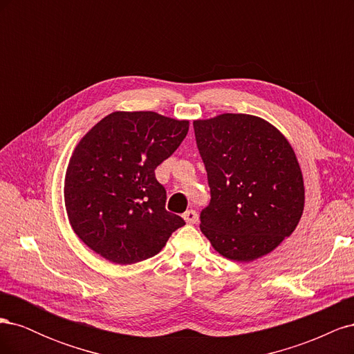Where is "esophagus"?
I'll list each match as a JSON object with an SVG mask.
<instances>
[{
  "label": "esophagus",
  "instance_id": "34e87169",
  "mask_svg": "<svg viewBox=\"0 0 354 354\" xmlns=\"http://www.w3.org/2000/svg\"><path fill=\"white\" fill-rule=\"evenodd\" d=\"M183 218L186 223L189 224H194L198 221V212L194 211V209H187L185 214H183Z\"/></svg>",
  "mask_w": 354,
  "mask_h": 354
}]
</instances>
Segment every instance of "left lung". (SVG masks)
<instances>
[{
  "instance_id": "left-lung-1",
  "label": "left lung",
  "mask_w": 354,
  "mask_h": 354,
  "mask_svg": "<svg viewBox=\"0 0 354 354\" xmlns=\"http://www.w3.org/2000/svg\"><path fill=\"white\" fill-rule=\"evenodd\" d=\"M211 201L201 230L218 254L252 261L272 252L303 216L304 181L291 145L259 116L223 113L194 122Z\"/></svg>"
}]
</instances>
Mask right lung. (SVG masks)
<instances>
[{"instance_id": "add662e5", "label": "right lung", "mask_w": 354, "mask_h": 354, "mask_svg": "<svg viewBox=\"0 0 354 354\" xmlns=\"http://www.w3.org/2000/svg\"><path fill=\"white\" fill-rule=\"evenodd\" d=\"M187 131L189 121L156 112H113L81 138L66 169L65 205L73 232L94 252L134 264L156 255L185 226L165 209L155 169Z\"/></svg>"}]
</instances>
